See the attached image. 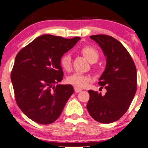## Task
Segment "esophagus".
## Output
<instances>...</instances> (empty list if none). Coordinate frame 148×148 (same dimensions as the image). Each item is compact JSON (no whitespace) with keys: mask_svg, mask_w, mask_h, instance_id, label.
<instances>
[{"mask_svg":"<svg viewBox=\"0 0 148 148\" xmlns=\"http://www.w3.org/2000/svg\"><path fill=\"white\" fill-rule=\"evenodd\" d=\"M74 91H75L76 93H79V92H80L82 91V90H81V88H79L77 87H74Z\"/></svg>","mask_w":148,"mask_h":148,"instance_id":"1","label":"esophagus"}]
</instances>
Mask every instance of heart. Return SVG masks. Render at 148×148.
<instances>
[{"label": "heart", "mask_w": 148, "mask_h": 148, "mask_svg": "<svg viewBox=\"0 0 148 148\" xmlns=\"http://www.w3.org/2000/svg\"><path fill=\"white\" fill-rule=\"evenodd\" d=\"M81 52L90 62H95L99 58V52L91 46H85L81 49ZM60 63L64 70L69 71L72 67V57L69 53H65L60 58ZM90 76L81 73H75L67 78V81L69 84L77 88H85L90 82Z\"/></svg>", "instance_id": "heart-1"}]
</instances>
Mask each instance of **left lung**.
<instances>
[{
  "label": "left lung",
  "mask_w": 148,
  "mask_h": 148,
  "mask_svg": "<svg viewBox=\"0 0 148 148\" xmlns=\"http://www.w3.org/2000/svg\"><path fill=\"white\" fill-rule=\"evenodd\" d=\"M102 49L106 68L99 78L104 95L89 90L87 109L91 117L101 123L117 121L126 113L136 91V68L130 54L116 39L105 35L90 37Z\"/></svg>",
  "instance_id": "8db88e82"
}]
</instances>
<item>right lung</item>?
I'll return each instance as SVG.
<instances>
[{
  "mask_svg": "<svg viewBox=\"0 0 148 148\" xmlns=\"http://www.w3.org/2000/svg\"><path fill=\"white\" fill-rule=\"evenodd\" d=\"M80 40L43 35L16 55L11 73L15 99L33 121L41 125L55 122L74 92L72 85L58 84L63 76L60 60Z\"/></svg>",
  "mask_w": 148,
  "mask_h": 148,
  "instance_id": "obj_1",
  "label": "right lung"
}]
</instances>
